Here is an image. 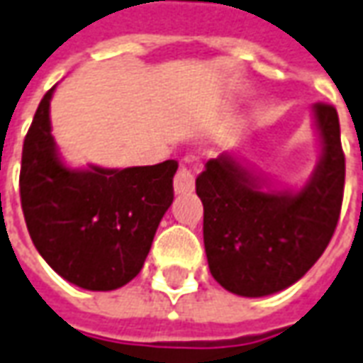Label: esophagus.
Masks as SVG:
<instances>
[{"mask_svg":"<svg viewBox=\"0 0 363 363\" xmlns=\"http://www.w3.org/2000/svg\"><path fill=\"white\" fill-rule=\"evenodd\" d=\"M194 171L189 169V167H181L177 174H174V181H173V186H174V192L177 194H184V192H192L194 190Z\"/></svg>","mask_w":363,"mask_h":363,"instance_id":"obj_1","label":"esophagus"}]
</instances>
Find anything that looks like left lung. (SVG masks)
I'll return each mask as SVG.
<instances>
[{"mask_svg": "<svg viewBox=\"0 0 363 363\" xmlns=\"http://www.w3.org/2000/svg\"><path fill=\"white\" fill-rule=\"evenodd\" d=\"M313 111L323 157L295 194L263 190L259 177L228 153L210 159L196 179L208 267L230 293L265 296L291 287L330 243L340 218L346 161L336 108L314 104Z\"/></svg>", "mask_w": 363, "mask_h": 363, "instance_id": "8db88e82", "label": "left lung"}]
</instances>
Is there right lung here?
Returning <instances> with one entry per match:
<instances>
[{
  "instance_id": "add662e5",
  "label": "right lung",
  "mask_w": 363,
  "mask_h": 363,
  "mask_svg": "<svg viewBox=\"0 0 363 363\" xmlns=\"http://www.w3.org/2000/svg\"><path fill=\"white\" fill-rule=\"evenodd\" d=\"M43 96L23 143L19 192L25 224L43 259L88 291H113L138 275L173 202L179 163L86 171L60 161Z\"/></svg>"
}]
</instances>
